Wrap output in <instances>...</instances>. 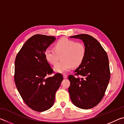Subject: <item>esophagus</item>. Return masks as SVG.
I'll return each instance as SVG.
<instances>
[{"instance_id":"1","label":"esophagus","mask_w":124,"mask_h":124,"mask_svg":"<svg viewBox=\"0 0 124 124\" xmlns=\"http://www.w3.org/2000/svg\"><path fill=\"white\" fill-rule=\"evenodd\" d=\"M63 78L64 79L67 78V75L66 74H63Z\"/></svg>"}]
</instances>
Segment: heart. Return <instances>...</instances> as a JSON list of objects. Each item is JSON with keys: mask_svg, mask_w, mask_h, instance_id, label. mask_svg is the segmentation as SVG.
Returning <instances> with one entry per match:
<instances>
[{"mask_svg": "<svg viewBox=\"0 0 124 124\" xmlns=\"http://www.w3.org/2000/svg\"><path fill=\"white\" fill-rule=\"evenodd\" d=\"M86 53L85 46L81 43L72 40L62 38L54 44V49L47 47L44 54L50 63L55 64L61 56L62 60L54 67V70L64 73L70 70L73 66L78 67L83 61Z\"/></svg>", "mask_w": 124, "mask_h": 124, "instance_id": "heart-1", "label": "heart"}]
</instances>
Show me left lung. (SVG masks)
<instances>
[{
	"mask_svg": "<svg viewBox=\"0 0 124 124\" xmlns=\"http://www.w3.org/2000/svg\"><path fill=\"white\" fill-rule=\"evenodd\" d=\"M80 39L86 49L85 57L78 68L75 75H70L68 88L70 100L75 106L89 109L97 106L103 97L110 80L108 57L100 43L93 37L82 34L70 37Z\"/></svg>",
	"mask_w": 124,
	"mask_h": 124,
	"instance_id": "obj_1",
	"label": "left lung"
}]
</instances>
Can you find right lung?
<instances>
[{
	"label": "right lung",
	"instance_id": "obj_1",
	"mask_svg": "<svg viewBox=\"0 0 124 124\" xmlns=\"http://www.w3.org/2000/svg\"><path fill=\"white\" fill-rule=\"evenodd\" d=\"M56 38L36 34L31 37L17 54L15 62V82L27 106L37 112H44L53 106L55 94L63 79L53 72L46 60L45 50Z\"/></svg>",
	"mask_w": 124,
	"mask_h": 124
}]
</instances>
